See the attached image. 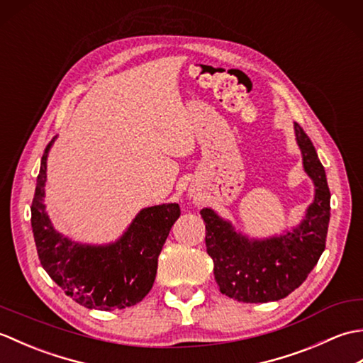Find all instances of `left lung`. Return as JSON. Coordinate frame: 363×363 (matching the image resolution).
Here are the masks:
<instances>
[{
	"instance_id": "obj_1",
	"label": "left lung",
	"mask_w": 363,
	"mask_h": 363,
	"mask_svg": "<svg viewBox=\"0 0 363 363\" xmlns=\"http://www.w3.org/2000/svg\"><path fill=\"white\" fill-rule=\"evenodd\" d=\"M304 169L315 182V199L306 220L293 233L272 240H248L211 209H203L206 248L213 260L220 291L243 303L277 301L298 289L325 251L330 217V191L325 168L304 129L295 123Z\"/></svg>"
}]
</instances>
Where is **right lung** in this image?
<instances>
[{"mask_svg": "<svg viewBox=\"0 0 363 363\" xmlns=\"http://www.w3.org/2000/svg\"><path fill=\"white\" fill-rule=\"evenodd\" d=\"M52 142L54 138L42 156L30 206V225L42 267L67 296L87 309L115 311L140 303L156 279L157 257L179 218V206L146 207L128 233L109 246L96 248L70 242L52 229L43 206L46 157Z\"/></svg>", "mask_w": 363, "mask_h": 363, "instance_id": "obj_1", "label": "right lung"}]
</instances>
